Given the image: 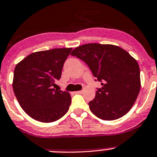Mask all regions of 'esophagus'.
I'll return each instance as SVG.
<instances>
[{
	"instance_id": "obj_1",
	"label": "esophagus",
	"mask_w": 157,
	"mask_h": 157,
	"mask_svg": "<svg viewBox=\"0 0 157 157\" xmlns=\"http://www.w3.org/2000/svg\"><path fill=\"white\" fill-rule=\"evenodd\" d=\"M76 93H83V90H81V91H77V92H76Z\"/></svg>"
}]
</instances>
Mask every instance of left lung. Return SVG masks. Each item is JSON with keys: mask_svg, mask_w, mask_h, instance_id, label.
I'll return each instance as SVG.
<instances>
[{"mask_svg": "<svg viewBox=\"0 0 157 157\" xmlns=\"http://www.w3.org/2000/svg\"><path fill=\"white\" fill-rule=\"evenodd\" d=\"M85 61L101 82L89 103L91 112L104 121H113L132 109L140 89L137 61L127 51L113 44L97 43L76 47L71 53Z\"/></svg>", "mask_w": 157, "mask_h": 157, "instance_id": "obj_1", "label": "left lung"}]
</instances>
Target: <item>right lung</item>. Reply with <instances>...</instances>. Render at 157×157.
I'll return each instance as SVG.
<instances>
[{"label":"right lung","mask_w":157,"mask_h":157,"mask_svg":"<svg viewBox=\"0 0 157 157\" xmlns=\"http://www.w3.org/2000/svg\"><path fill=\"white\" fill-rule=\"evenodd\" d=\"M72 49L53 48L33 52L16 65L13 81L14 94L21 107L33 119L50 123L68 112L70 94L54 88Z\"/></svg>","instance_id":"right-lung-1"}]
</instances>
